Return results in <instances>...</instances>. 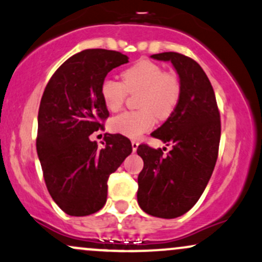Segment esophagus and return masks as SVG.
Segmentation results:
<instances>
[{
  "label": "esophagus",
  "mask_w": 262,
  "mask_h": 262,
  "mask_svg": "<svg viewBox=\"0 0 262 262\" xmlns=\"http://www.w3.org/2000/svg\"><path fill=\"white\" fill-rule=\"evenodd\" d=\"M138 146H139V143L137 140H132V149H133V151H137Z\"/></svg>",
  "instance_id": "34e87169"
}]
</instances>
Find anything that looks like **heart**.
Returning <instances> with one entry per match:
<instances>
[{
	"label": "heart",
	"mask_w": 262,
	"mask_h": 262,
	"mask_svg": "<svg viewBox=\"0 0 262 262\" xmlns=\"http://www.w3.org/2000/svg\"><path fill=\"white\" fill-rule=\"evenodd\" d=\"M101 97L111 112L121 110L128 93H139V111L123 112L110 122L111 130L137 139L154 127L155 116L169 118L181 97V82L171 71H164L160 65L143 59L122 73V82L106 77L101 83Z\"/></svg>",
	"instance_id": "1"
}]
</instances>
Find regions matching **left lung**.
I'll use <instances>...</instances> for the list:
<instances>
[{
    "label": "left lung",
    "instance_id": "left-lung-1",
    "mask_svg": "<svg viewBox=\"0 0 262 262\" xmlns=\"http://www.w3.org/2000/svg\"><path fill=\"white\" fill-rule=\"evenodd\" d=\"M152 59L171 61L181 82V97L173 113L151 135L172 144L161 149L138 146L144 167L138 176V203L152 217L172 219L188 212L208 183L218 158L221 114L210 81L198 62L167 52Z\"/></svg>",
    "mask_w": 262,
    "mask_h": 262
}]
</instances>
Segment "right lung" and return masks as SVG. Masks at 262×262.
I'll use <instances>...</instances> for the list:
<instances>
[{"instance_id":"add662e5","label":"right lung","mask_w":262,"mask_h":262,"mask_svg":"<svg viewBox=\"0 0 262 262\" xmlns=\"http://www.w3.org/2000/svg\"><path fill=\"white\" fill-rule=\"evenodd\" d=\"M128 59L114 50H82L60 66L44 90L37 152L50 196L69 215L100 210L107 201L108 177L132 152L130 140L121 134H104L101 149L90 140L110 116L102 81Z\"/></svg>"}]
</instances>
